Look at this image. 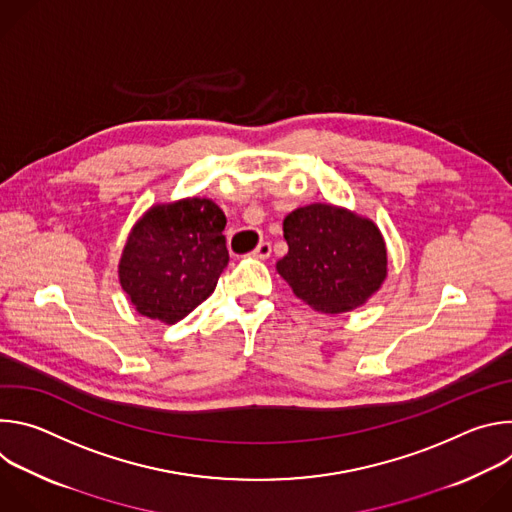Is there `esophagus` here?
<instances>
[{
    "instance_id": "obj_1",
    "label": "esophagus",
    "mask_w": 512,
    "mask_h": 512,
    "mask_svg": "<svg viewBox=\"0 0 512 512\" xmlns=\"http://www.w3.org/2000/svg\"><path fill=\"white\" fill-rule=\"evenodd\" d=\"M251 255H253V257H257V259H267V257L271 255V243H267V241L259 243V245H257V249H255Z\"/></svg>"
}]
</instances>
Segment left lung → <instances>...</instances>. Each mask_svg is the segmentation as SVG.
Listing matches in <instances>:
<instances>
[{"instance_id": "8db88e82", "label": "left lung", "mask_w": 512, "mask_h": 512, "mask_svg": "<svg viewBox=\"0 0 512 512\" xmlns=\"http://www.w3.org/2000/svg\"><path fill=\"white\" fill-rule=\"evenodd\" d=\"M287 255L277 273L294 294L324 314L350 312L387 277V247L369 218L332 204H310L283 221Z\"/></svg>"}]
</instances>
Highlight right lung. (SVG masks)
I'll list each match as a JSON object with an SVG mask.
<instances>
[{
  "instance_id": "add662e5",
  "label": "right lung",
  "mask_w": 512,
  "mask_h": 512,
  "mask_svg": "<svg viewBox=\"0 0 512 512\" xmlns=\"http://www.w3.org/2000/svg\"><path fill=\"white\" fill-rule=\"evenodd\" d=\"M225 212L208 198L156 204L131 229L119 281L141 316L174 324L200 306L229 263Z\"/></svg>"
}]
</instances>
